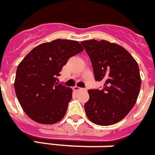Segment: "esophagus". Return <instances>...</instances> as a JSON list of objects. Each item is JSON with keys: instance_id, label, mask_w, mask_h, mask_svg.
Instances as JSON below:
<instances>
[{"instance_id": "esophagus-1", "label": "esophagus", "mask_w": 155, "mask_h": 155, "mask_svg": "<svg viewBox=\"0 0 155 155\" xmlns=\"http://www.w3.org/2000/svg\"><path fill=\"white\" fill-rule=\"evenodd\" d=\"M85 89H82V88L78 87V86H74V90L75 92H78V91H81V90H84Z\"/></svg>"}]
</instances>
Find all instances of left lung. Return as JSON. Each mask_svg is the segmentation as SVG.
I'll return each mask as SVG.
<instances>
[{"instance_id": "1", "label": "left lung", "mask_w": 155, "mask_h": 155, "mask_svg": "<svg viewBox=\"0 0 155 155\" xmlns=\"http://www.w3.org/2000/svg\"><path fill=\"white\" fill-rule=\"evenodd\" d=\"M93 65L96 81L102 90H89L85 102L88 118L99 126L120 122L135 105L140 91L139 68L135 59L119 45L105 40L81 41Z\"/></svg>"}]
</instances>
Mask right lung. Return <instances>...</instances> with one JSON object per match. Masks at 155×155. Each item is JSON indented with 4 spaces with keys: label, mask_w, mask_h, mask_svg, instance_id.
Returning a JSON list of instances; mask_svg holds the SVG:
<instances>
[{
    "label": "right lung",
    "mask_w": 155,
    "mask_h": 155,
    "mask_svg": "<svg viewBox=\"0 0 155 155\" xmlns=\"http://www.w3.org/2000/svg\"><path fill=\"white\" fill-rule=\"evenodd\" d=\"M77 41L57 39L39 45L17 66V97L25 113L40 124L62 119L72 98L71 88L58 84V76L71 57L83 51Z\"/></svg>",
    "instance_id": "add662e5"
}]
</instances>
